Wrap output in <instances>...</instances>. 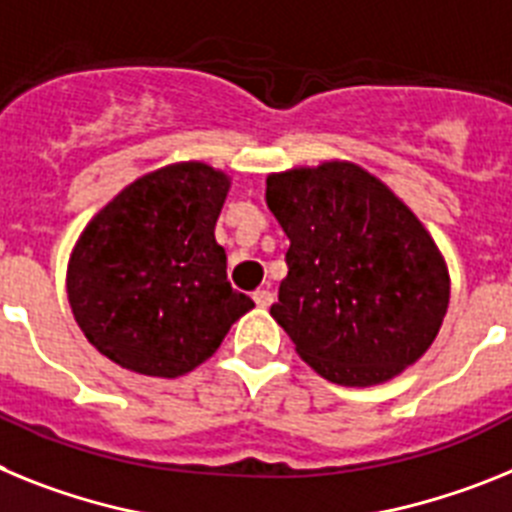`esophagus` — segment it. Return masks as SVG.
<instances>
[{"label":"esophagus","instance_id":"1","mask_svg":"<svg viewBox=\"0 0 512 512\" xmlns=\"http://www.w3.org/2000/svg\"><path fill=\"white\" fill-rule=\"evenodd\" d=\"M252 299H255V304L260 306V309H268V306L273 304V291H270V288H257V291L252 293Z\"/></svg>","mask_w":512,"mask_h":512}]
</instances>
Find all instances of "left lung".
<instances>
[{"label": "left lung", "instance_id": "8db88e82", "mask_svg": "<svg viewBox=\"0 0 512 512\" xmlns=\"http://www.w3.org/2000/svg\"><path fill=\"white\" fill-rule=\"evenodd\" d=\"M265 201L291 239L270 314L319 376L381 384L433 345L451 293L446 262L384 182L324 162L270 175Z\"/></svg>", "mask_w": 512, "mask_h": 512}]
</instances>
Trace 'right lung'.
Returning a JSON list of instances; mask_svg holds the SVG:
<instances>
[{
	"label": "right lung",
	"mask_w": 512,
	"mask_h": 512,
	"mask_svg": "<svg viewBox=\"0 0 512 512\" xmlns=\"http://www.w3.org/2000/svg\"><path fill=\"white\" fill-rule=\"evenodd\" d=\"M229 177L180 162L139 177L82 231L66 293L79 330L105 358L175 379L216 353L255 306L226 281L213 229Z\"/></svg>",
	"instance_id": "add662e5"
}]
</instances>
